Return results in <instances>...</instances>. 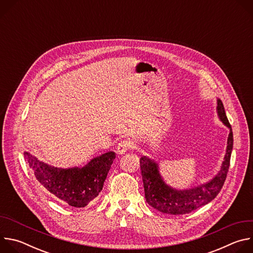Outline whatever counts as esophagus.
Returning <instances> with one entry per match:
<instances>
[{"mask_svg":"<svg viewBox=\"0 0 253 253\" xmlns=\"http://www.w3.org/2000/svg\"><path fill=\"white\" fill-rule=\"evenodd\" d=\"M133 143L130 140H121L117 145V152L118 154H123L129 149H133Z\"/></svg>","mask_w":253,"mask_h":253,"instance_id":"34e87169","label":"esophagus"}]
</instances>
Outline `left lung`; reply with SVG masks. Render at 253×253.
Masks as SVG:
<instances>
[{
  "label": "left lung",
  "instance_id": "1",
  "mask_svg": "<svg viewBox=\"0 0 253 253\" xmlns=\"http://www.w3.org/2000/svg\"><path fill=\"white\" fill-rule=\"evenodd\" d=\"M217 113L220 120L230 129L224 161L219 173L206 184L187 190H176L166 185L158 171V165L146 156L140 158V168L147 203L156 210L172 215L187 214L212 201L220 192L230 165L233 147V133L221 100L217 99Z\"/></svg>",
  "mask_w": 253,
  "mask_h": 253
}]
</instances>
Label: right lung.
I'll list each match as a JSON object with an SVG mask.
<instances>
[{
    "mask_svg": "<svg viewBox=\"0 0 253 253\" xmlns=\"http://www.w3.org/2000/svg\"><path fill=\"white\" fill-rule=\"evenodd\" d=\"M24 155L40 184L55 197L74 207H85L98 196L116 157L114 152L109 151L82 168L62 169L39 161L28 152Z\"/></svg>",
    "mask_w": 253,
    "mask_h": 253,
    "instance_id": "right-lung-1",
    "label": "right lung"
}]
</instances>
